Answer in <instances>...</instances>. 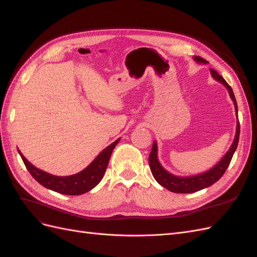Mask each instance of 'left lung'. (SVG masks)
Listing matches in <instances>:
<instances>
[{
  "label": "left lung",
  "mask_w": 257,
  "mask_h": 257,
  "mask_svg": "<svg viewBox=\"0 0 257 257\" xmlns=\"http://www.w3.org/2000/svg\"><path fill=\"white\" fill-rule=\"evenodd\" d=\"M194 60L198 63H208V61L205 59L200 58V57H194ZM211 75L213 78L217 81H220L223 83L226 89L229 92V95L232 99V102L235 104V109L236 113L238 114V107H237V102L234 95V92H232V89L230 88V85L224 80L223 77L221 75L217 74L216 71L211 68ZM239 135H240V124L239 120L237 122V130H236V136L234 139V143H232L231 147L229 148V150L227 153L224 155L223 159L217 163V164L211 168L208 172L200 174L197 176H192V177H177L172 174H169L167 170L162 167L160 164V162L158 160V146L157 143H153L152 146V150L149 157V166L151 169V173L154 177L155 180H157L162 186H164L167 190L174 193H194L203 190L205 188H208V186L212 185L215 183L219 179L224 175V173L226 172V169L229 165V163L232 159V155H234L238 142H239Z\"/></svg>",
  "instance_id": "left-lung-1"
}]
</instances>
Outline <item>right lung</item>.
I'll list each match as a JSON object with an SVG mask.
<instances>
[{
  "instance_id": "add662e5",
  "label": "right lung",
  "mask_w": 257,
  "mask_h": 257,
  "mask_svg": "<svg viewBox=\"0 0 257 257\" xmlns=\"http://www.w3.org/2000/svg\"><path fill=\"white\" fill-rule=\"evenodd\" d=\"M120 138L116 139L114 143L100 152L96 159L93 161L91 164L84 168L82 172L73 175V176H66V177H59L53 176L48 173H45L43 170L36 168L34 165L23 157L22 153L18 150L20 157L25 163L29 173L32 175L35 180L42 184L45 188H47L51 191L58 192L64 195H81V194L91 191L93 188L100 182L104 174L106 172V168L109 162L110 155L112 150L114 149L115 145L119 143Z\"/></svg>"
}]
</instances>
